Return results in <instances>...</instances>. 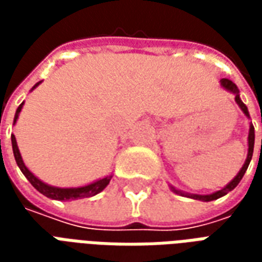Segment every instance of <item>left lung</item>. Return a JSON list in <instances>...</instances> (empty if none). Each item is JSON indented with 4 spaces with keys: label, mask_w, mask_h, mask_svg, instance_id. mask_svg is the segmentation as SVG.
<instances>
[{
    "label": "left lung",
    "mask_w": 262,
    "mask_h": 262,
    "mask_svg": "<svg viewBox=\"0 0 262 262\" xmlns=\"http://www.w3.org/2000/svg\"><path fill=\"white\" fill-rule=\"evenodd\" d=\"M220 85L223 86L225 90H227L229 92H233L234 95H236V102L237 105L240 106V109L243 111V114L246 115L247 118H250V114H248V109L247 106L243 103V101L240 99V95H238V88H237V85L233 82V81L227 80V78H222L220 80ZM262 122V119H261ZM254 137H255V135H254V126L253 123H250V130H248V153H247V159H246V163L243 164L242 170L238 171V174H237L233 180H231L227 185H226L225 188H222L220 191H216V192L213 193H209V195H195V193H187V192H182V191H178V189H176L174 187H171V191H174L176 193H178V195H181V196H188V198H192V199H198V201H203V202H209V201H214V199H219V198L225 196L226 193H229L230 191H233L234 188L238 185V182L242 181L243 176L246 174V171H247L248 168V164H250V161H251V157H253V151H254ZM261 144H262V140H261Z\"/></svg>",
    "instance_id": "obj_1"
}]
</instances>
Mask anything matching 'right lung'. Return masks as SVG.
Segmentation results:
<instances>
[{
    "label": "right lung",
    "mask_w": 262,
    "mask_h": 262,
    "mask_svg": "<svg viewBox=\"0 0 262 262\" xmlns=\"http://www.w3.org/2000/svg\"><path fill=\"white\" fill-rule=\"evenodd\" d=\"M42 81H39L37 84L33 85L32 90H35L39 84H40ZM22 106H24V102L20 103L18 109H16V114H15L14 118V125L16 123V120H18V116H19V112L22 111ZM11 142H12V150H14V157L15 161H16V164L22 171V174L29 180L33 187L36 188L37 191L40 193H43L45 196L52 198V199H56V201H74V199H80V198H90L94 196V195H97L101 191H103L106 185L111 181V178H112V174L108 177H105V178H101V180H98L95 182H91V184H88V185H84V187H78V188H57V187H52V185H48V184H45L43 181H40L39 178L32 174L31 171L28 170V167L24 163V160L20 157L19 153V148H18V144H16V139H15L14 135H11Z\"/></svg>",
    "instance_id": "1"
}]
</instances>
